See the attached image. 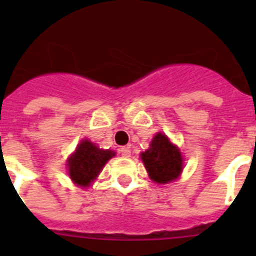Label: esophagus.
<instances>
[{"instance_id":"34e87169","label":"esophagus","mask_w":256,"mask_h":256,"mask_svg":"<svg viewBox=\"0 0 256 256\" xmlns=\"http://www.w3.org/2000/svg\"><path fill=\"white\" fill-rule=\"evenodd\" d=\"M120 154L124 157H130L131 156V151L128 147H121L120 148Z\"/></svg>"}]
</instances>
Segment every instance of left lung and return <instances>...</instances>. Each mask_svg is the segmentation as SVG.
Here are the masks:
<instances>
[{
  "label": "left lung",
  "mask_w": 256,
  "mask_h": 256,
  "mask_svg": "<svg viewBox=\"0 0 256 256\" xmlns=\"http://www.w3.org/2000/svg\"><path fill=\"white\" fill-rule=\"evenodd\" d=\"M144 168L154 182L164 184L180 177L183 170V158L180 148L164 134H156L150 148L141 154Z\"/></svg>",
  "instance_id": "left-lung-1"
}]
</instances>
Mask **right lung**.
<instances>
[{
  "label": "right lung",
  "instance_id": "right-lung-1",
  "mask_svg": "<svg viewBox=\"0 0 256 256\" xmlns=\"http://www.w3.org/2000/svg\"><path fill=\"white\" fill-rule=\"evenodd\" d=\"M112 156L115 152L112 150L99 148L89 140H82L68 158L69 177L79 187H89Z\"/></svg>",
  "mask_w": 256,
  "mask_h": 256
}]
</instances>
